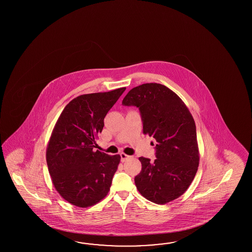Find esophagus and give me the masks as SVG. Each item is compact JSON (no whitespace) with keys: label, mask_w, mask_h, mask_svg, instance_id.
Instances as JSON below:
<instances>
[{"label":"esophagus","mask_w":252,"mask_h":252,"mask_svg":"<svg viewBox=\"0 0 252 252\" xmlns=\"http://www.w3.org/2000/svg\"><path fill=\"white\" fill-rule=\"evenodd\" d=\"M129 158H130V157L127 155V154H125V153H121V160H122V162H125V161L128 160Z\"/></svg>","instance_id":"esophagus-1"}]
</instances>
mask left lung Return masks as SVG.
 I'll list each match as a JSON object with an SVG mask.
<instances>
[{"label":"left lung","instance_id":"8db88e82","mask_svg":"<svg viewBox=\"0 0 252 252\" xmlns=\"http://www.w3.org/2000/svg\"><path fill=\"white\" fill-rule=\"evenodd\" d=\"M123 104L139 108L143 132L157 142L155 160L139 158L142 167L134 179L136 188L155 204L178 198L190 187L200 160L192 114L176 93L157 83L134 87Z\"/></svg>","mask_w":252,"mask_h":252}]
</instances>
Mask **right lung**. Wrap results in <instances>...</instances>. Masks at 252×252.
<instances>
[{
	"mask_svg": "<svg viewBox=\"0 0 252 252\" xmlns=\"http://www.w3.org/2000/svg\"><path fill=\"white\" fill-rule=\"evenodd\" d=\"M125 89L76 97L65 105L54 126L46 151L48 172L61 197L77 207L94 205L110 191L121 156L94 148L104 117Z\"/></svg>",
	"mask_w": 252,
	"mask_h": 252,
	"instance_id": "add662e5",
	"label": "right lung"
}]
</instances>
